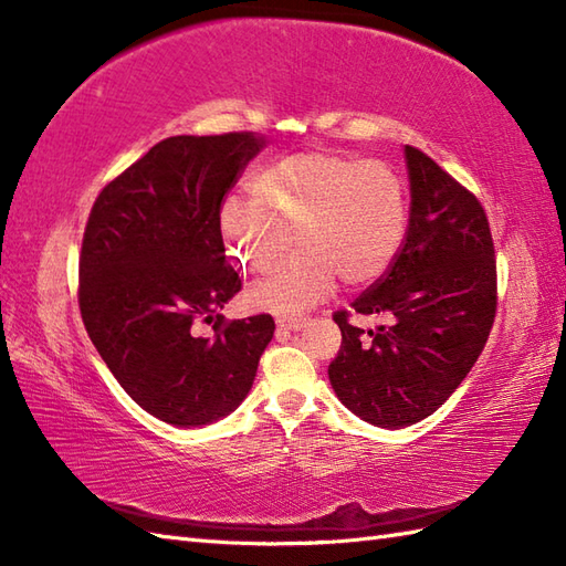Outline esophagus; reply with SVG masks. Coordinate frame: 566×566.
Listing matches in <instances>:
<instances>
[{
  "label": "esophagus",
  "mask_w": 566,
  "mask_h": 566,
  "mask_svg": "<svg viewBox=\"0 0 566 566\" xmlns=\"http://www.w3.org/2000/svg\"><path fill=\"white\" fill-rule=\"evenodd\" d=\"M306 326V318L302 316H280L276 318V328L280 331H302Z\"/></svg>",
  "instance_id": "esophagus-1"
}]
</instances>
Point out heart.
Segmentation results:
<instances>
[{
    "instance_id": "heart-1",
    "label": "heart",
    "mask_w": 566,
    "mask_h": 566,
    "mask_svg": "<svg viewBox=\"0 0 566 566\" xmlns=\"http://www.w3.org/2000/svg\"><path fill=\"white\" fill-rule=\"evenodd\" d=\"M408 199L384 160L286 155L255 172L250 197H226L219 231L243 272H268L290 238L296 255L248 292L255 308L302 314L338 284L363 286L391 268L403 245Z\"/></svg>"
}]
</instances>
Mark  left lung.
Wrapping results in <instances>:
<instances>
[{
  "label": "left lung",
  "mask_w": 566,
  "mask_h": 566,
  "mask_svg": "<svg viewBox=\"0 0 566 566\" xmlns=\"http://www.w3.org/2000/svg\"><path fill=\"white\" fill-rule=\"evenodd\" d=\"M411 213L399 255L353 302L391 326L357 328L335 311L343 345L328 367L338 399L379 428L436 413L482 355L496 318V255L482 201L423 150L406 146Z\"/></svg>",
  "instance_id": "obj_1"
}]
</instances>
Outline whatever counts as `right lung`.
I'll list each match as a JSON object with an SVG mask.
<instances>
[{
    "label": "right lung",
    "mask_w": 566,
    "mask_h": 566,
    "mask_svg": "<svg viewBox=\"0 0 566 566\" xmlns=\"http://www.w3.org/2000/svg\"><path fill=\"white\" fill-rule=\"evenodd\" d=\"M262 148L252 130L165 138L99 191L84 228L77 298L90 340L130 399L177 428L238 408L274 335L270 314H219L240 292L219 211ZM213 317V339L190 331Z\"/></svg>",
    "instance_id": "right-lung-1"
}]
</instances>
